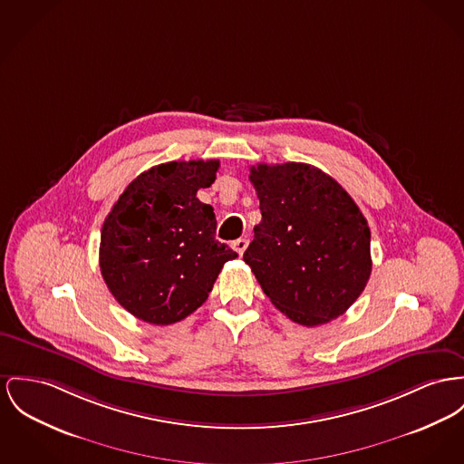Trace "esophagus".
Masks as SVG:
<instances>
[{
	"label": "esophagus",
	"mask_w": 464,
	"mask_h": 464,
	"mask_svg": "<svg viewBox=\"0 0 464 464\" xmlns=\"http://www.w3.org/2000/svg\"><path fill=\"white\" fill-rule=\"evenodd\" d=\"M232 247H234V249H236V251H237V253H239V255H243V253H245V251H246V247H247L246 237H241V239H237V241H234V243H232Z\"/></svg>",
	"instance_id": "obj_1"
}]
</instances>
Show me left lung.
Wrapping results in <instances>:
<instances>
[{
	"instance_id": "8db88e82",
	"label": "left lung",
	"mask_w": 464,
	"mask_h": 464,
	"mask_svg": "<svg viewBox=\"0 0 464 464\" xmlns=\"http://www.w3.org/2000/svg\"><path fill=\"white\" fill-rule=\"evenodd\" d=\"M249 181L262 221L243 260L264 294L306 327L338 318L370 279L366 218L338 181L308 163H258Z\"/></svg>"
}]
</instances>
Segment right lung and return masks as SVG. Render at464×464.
I'll return each mask as SVG.
<instances>
[{"mask_svg": "<svg viewBox=\"0 0 464 464\" xmlns=\"http://www.w3.org/2000/svg\"><path fill=\"white\" fill-rule=\"evenodd\" d=\"M218 160L169 161L126 186L105 218L100 269L116 301L139 320L170 325L200 308L225 262L213 208L197 198L217 179Z\"/></svg>", "mask_w": 464, "mask_h": 464, "instance_id": "obj_1", "label": "right lung"}]
</instances>
